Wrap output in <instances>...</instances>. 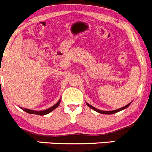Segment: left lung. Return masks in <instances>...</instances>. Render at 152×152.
<instances>
[{"mask_svg":"<svg viewBox=\"0 0 152 152\" xmlns=\"http://www.w3.org/2000/svg\"><path fill=\"white\" fill-rule=\"evenodd\" d=\"M130 103H128V104L126 105V106H124V107H122V108H120V109H118V110H113V111H101V110H97V109H96V108H94V107H93V106H91V105H90V104H88V103H86V104H87L88 106L91 109H92V110H94V111L97 112V113H101V114L110 115V114H114V113H118V112L121 111V110H124V109L127 108V107H128V106H130Z\"/></svg>","mask_w":152,"mask_h":152,"instance_id":"obj_1","label":"left lung"}]
</instances>
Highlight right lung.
<instances>
[{
  "instance_id": "add662e5",
  "label": "right lung",
  "mask_w": 152,
  "mask_h": 152,
  "mask_svg": "<svg viewBox=\"0 0 152 152\" xmlns=\"http://www.w3.org/2000/svg\"><path fill=\"white\" fill-rule=\"evenodd\" d=\"M60 102H61V100H59V101L56 104L54 105L53 106H52L51 108L48 109V110H43V111H34V110H28V109H23V110H24V111L26 112V113H30V114H36V115H44L48 114V113H51L52 111H53L55 109H56L57 107L59 106V104H60Z\"/></svg>"
}]
</instances>
